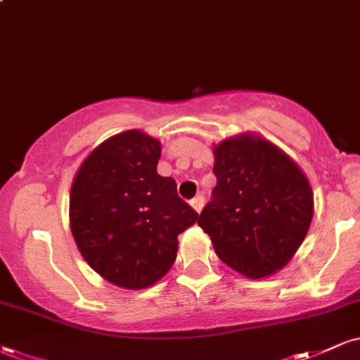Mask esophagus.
<instances>
[{
  "instance_id": "34e87169",
  "label": "esophagus",
  "mask_w": 360,
  "mask_h": 360,
  "mask_svg": "<svg viewBox=\"0 0 360 360\" xmlns=\"http://www.w3.org/2000/svg\"><path fill=\"white\" fill-rule=\"evenodd\" d=\"M203 205H205V198H203V194H198L196 198H193L191 200V206L194 210H196L198 213L201 212V210H203Z\"/></svg>"
}]
</instances>
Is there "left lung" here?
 Masks as SVG:
<instances>
[{"label": "left lung", "instance_id": "left-lung-1", "mask_svg": "<svg viewBox=\"0 0 360 360\" xmlns=\"http://www.w3.org/2000/svg\"><path fill=\"white\" fill-rule=\"evenodd\" d=\"M217 186L198 218L226 266L260 279L283 269L307 237L313 191L291 157L242 134L214 146Z\"/></svg>", "mask_w": 360, "mask_h": 360}]
</instances>
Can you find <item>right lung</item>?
Segmentation results:
<instances>
[{
	"instance_id": "obj_1",
	"label": "right lung",
	"mask_w": 360,
	"mask_h": 360,
	"mask_svg": "<svg viewBox=\"0 0 360 360\" xmlns=\"http://www.w3.org/2000/svg\"><path fill=\"white\" fill-rule=\"evenodd\" d=\"M159 159V140L127 130L100 143L74 176L72 237L86 262L115 286L143 289L164 278L177 235L198 220L176 181L157 174Z\"/></svg>"
}]
</instances>
